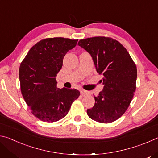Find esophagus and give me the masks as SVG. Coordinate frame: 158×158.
<instances>
[{"label":"esophagus","instance_id":"34e87169","mask_svg":"<svg viewBox=\"0 0 158 158\" xmlns=\"http://www.w3.org/2000/svg\"><path fill=\"white\" fill-rule=\"evenodd\" d=\"M80 93H81V94L82 95H87V94H89V92L86 91V90H83V89L80 90Z\"/></svg>","mask_w":158,"mask_h":158}]
</instances>
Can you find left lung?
Returning a JSON list of instances; mask_svg holds the SVG:
<instances>
[{
	"label": "left lung",
	"instance_id": "1",
	"mask_svg": "<svg viewBox=\"0 0 158 158\" xmlns=\"http://www.w3.org/2000/svg\"><path fill=\"white\" fill-rule=\"evenodd\" d=\"M78 45L91 56L104 88L94 96L95 105L87 109L90 118L102 123L118 119L129 106L136 90L137 67L126 49L111 37L81 40Z\"/></svg>",
	"mask_w": 158,
	"mask_h": 158
}]
</instances>
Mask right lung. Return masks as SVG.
I'll return each mask as SVG.
<instances>
[{"label": "right lung", "mask_w": 158, "mask_h": 158, "mask_svg": "<svg viewBox=\"0 0 158 158\" xmlns=\"http://www.w3.org/2000/svg\"><path fill=\"white\" fill-rule=\"evenodd\" d=\"M77 41L63 37L44 39L29 50L21 63V93L32 114L42 121L62 119L80 95L77 89L58 88L56 80L64 56Z\"/></svg>", "instance_id": "obj_1"}]
</instances>
